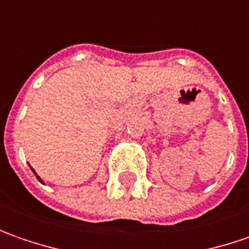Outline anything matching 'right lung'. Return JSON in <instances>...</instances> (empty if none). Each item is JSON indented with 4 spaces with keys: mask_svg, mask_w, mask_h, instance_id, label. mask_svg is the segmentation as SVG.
Returning <instances> with one entry per match:
<instances>
[{
    "mask_svg": "<svg viewBox=\"0 0 249 249\" xmlns=\"http://www.w3.org/2000/svg\"><path fill=\"white\" fill-rule=\"evenodd\" d=\"M37 178H38V176H37ZM38 180H41V179H39V178H38Z\"/></svg>",
    "mask_w": 249,
    "mask_h": 249,
    "instance_id": "right-lung-1",
    "label": "right lung"
}]
</instances>
